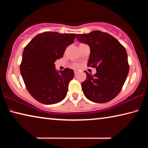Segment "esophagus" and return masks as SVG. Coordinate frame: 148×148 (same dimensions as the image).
Returning <instances> with one entry per match:
<instances>
[{
	"label": "esophagus",
	"mask_w": 148,
	"mask_h": 148,
	"mask_svg": "<svg viewBox=\"0 0 148 148\" xmlns=\"http://www.w3.org/2000/svg\"><path fill=\"white\" fill-rule=\"evenodd\" d=\"M77 72H78V71H77V70H74V74L76 75L77 74Z\"/></svg>",
	"instance_id": "esophagus-1"
}]
</instances>
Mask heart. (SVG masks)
<instances>
[{"label": "heart", "mask_w": 148, "mask_h": 148, "mask_svg": "<svg viewBox=\"0 0 148 148\" xmlns=\"http://www.w3.org/2000/svg\"><path fill=\"white\" fill-rule=\"evenodd\" d=\"M78 66H79V65L77 64H74V66H75V67H77Z\"/></svg>", "instance_id": "b5f03b06"}]
</instances>
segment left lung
Returning a JSON list of instances; mask_svg holds the SVG:
<instances>
[{
    "mask_svg": "<svg viewBox=\"0 0 148 148\" xmlns=\"http://www.w3.org/2000/svg\"><path fill=\"white\" fill-rule=\"evenodd\" d=\"M76 38L89 46L87 66L97 70L94 75L84 71L87 77L81 84L84 95L97 103L110 101L121 91L129 73L126 49L114 36L100 31L78 34Z\"/></svg>",
    "mask_w": 148,
    "mask_h": 148,
    "instance_id": "1",
    "label": "left lung"
}]
</instances>
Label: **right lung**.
Masks as SVG:
<instances>
[{"instance_id": "right-lung-1", "label": "right lung", "mask_w": 148, "mask_h": 148, "mask_svg": "<svg viewBox=\"0 0 148 148\" xmlns=\"http://www.w3.org/2000/svg\"><path fill=\"white\" fill-rule=\"evenodd\" d=\"M75 38L76 34L44 32L25 47L20 72L27 91L40 103H58L66 97L74 71L66 68L57 72L55 61L63 57Z\"/></svg>"}]
</instances>
